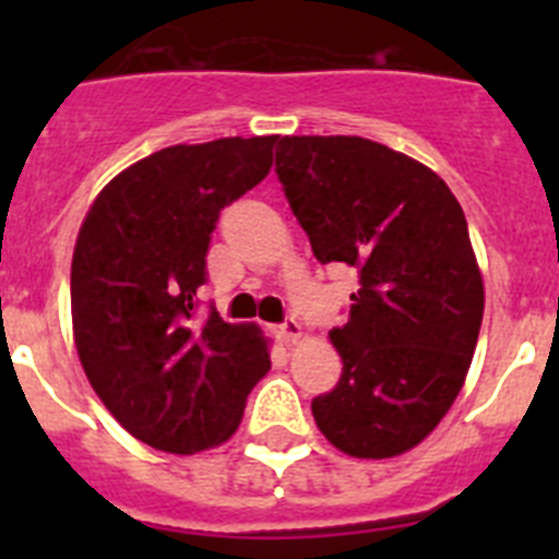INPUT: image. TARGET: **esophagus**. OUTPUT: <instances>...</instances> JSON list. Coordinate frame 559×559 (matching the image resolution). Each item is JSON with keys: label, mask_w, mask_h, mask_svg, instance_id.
I'll use <instances>...</instances> for the list:
<instances>
[{"label": "esophagus", "mask_w": 559, "mask_h": 559, "mask_svg": "<svg viewBox=\"0 0 559 559\" xmlns=\"http://www.w3.org/2000/svg\"><path fill=\"white\" fill-rule=\"evenodd\" d=\"M276 333H280V338H283L285 344H290V341H296V338H299V335H302V324L296 322L294 316H288V319H285V322L280 324V330H276Z\"/></svg>", "instance_id": "1"}]
</instances>
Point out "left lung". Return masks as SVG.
I'll return each instance as SVG.
<instances>
[{
    "mask_svg": "<svg viewBox=\"0 0 559 559\" xmlns=\"http://www.w3.org/2000/svg\"><path fill=\"white\" fill-rule=\"evenodd\" d=\"M274 170L316 260L358 274L316 426L349 456L406 453L453 406L481 328L462 206L437 173L364 136H283Z\"/></svg>",
    "mask_w": 559,
    "mask_h": 559,
    "instance_id": "1",
    "label": "left lung"
}]
</instances>
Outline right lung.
<instances>
[{"instance_id": "right-lung-1", "label": "right lung", "mask_w": 559, "mask_h": 559, "mask_svg": "<svg viewBox=\"0 0 559 559\" xmlns=\"http://www.w3.org/2000/svg\"><path fill=\"white\" fill-rule=\"evenodd\" d=\"M276 136H226L151 153L108 181L72 257V330L83 372L145 445L199 453L243 419L271 369L254 324L199 319L221 210L269 176Z\"/></svg>"}]
</instances>
